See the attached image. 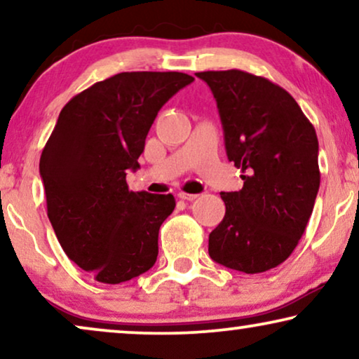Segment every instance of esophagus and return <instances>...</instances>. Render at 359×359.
I'll return each mask as SVG.
<instances>
[{
    "instance_id": "1",
    "label": "esophagus",
    "mask_w": 359,
    "mask_h": 359,
    "mask_svg": "<svg viewBox=\"0 0 359 359\" xmlns=\"http://www.w3.org/2000/svg\"><path fill=\"white\" fill-rule=\"evenodd\" d=\"M178 198L183 199V201H194V199H198L199 196L198 194H189V193H184V191H181V193L178 194Z\"/></svg>"
}]
</instances>
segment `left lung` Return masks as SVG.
Here are the masks:
<instances>
[{
    "label": "left lung",
    "instance_id": "left-lung-1",
    "mask_svg": "<svg viewBox=\"0 0 359 359\" xmlns=\"http://www.w3.org/2000/svg\"><path fill=\"white\" fill-rule=\"evenodd\" d=\"M217 101L225 150L243 188L220 193L225 215L209 235V255L255 274L286 262L306 232L320 186L318 140L296 100L242 70L199 72Z\"/></svg>",
    "mask_w": 359,
    "mask_h": 359
}]
</instances>
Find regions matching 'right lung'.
Listing matches in <instances>:
<instances>
[{
  "instance_id": "obj_1",
  "label": "right lung",
  "mask_w": 359,
  "mask_h": 359,
  "mask_svg": "<svg viewBox=\"0 0 359 359\" xmlns=\"http://www.w3.org/2000/svg\"><path fill=\"white\" fill-rule=\"evenodd\" d=\"M194 78L180 72H124L63 106L41 155L47 215L67 257L96 281L119 284L149 271L173 194L134 193L127 170L161 106Z\"/></svg>"
}]
</instances>
